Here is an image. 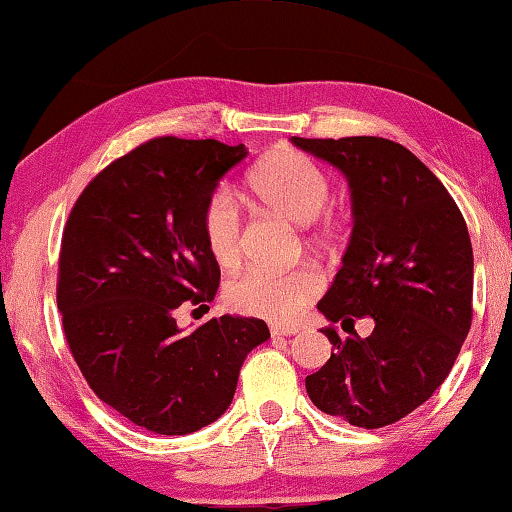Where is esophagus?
<instances>
[{"mask_svg": "<svg viewBox=\"0 0 512 512\" xmlns=\"http://www.w3.org/2000/svg\"><path fill=\"white\" fill-rule=\"evenodd\" d=\"M295 333H297L295 326H282V324L270 326V335H273V337H290V335H295Z\"/></svg>", "mask_w": 512, "mask_h": 512, "instance_id": "esophagus-1", "label": "esophagus"}]
</instances>
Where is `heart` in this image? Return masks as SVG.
<instances>
[{
	"label": "heart",
	"instance_id": "heart-1",
	"mask_svg": "<svg viewBox=\"0 0 512 512\" xmlns=\"http://www.w3.org/2000/svg\"><path fill=\"white\" fill-rule=\"evenodd\" d=\"M248 195L295 224L315 222L330 199V179L322 166L295 148H275L253 166L246 179ZM333 226L324 228L330 235ZM202 233L217 266L235 268L244 250V215L239 197L228 186H219L208 197L202 213ZM322 279L313 268L279 270L250 266L226 286V302L239 313L264 319L295 317L313 299Z\"/></svg>",
	"mask_w": 512,
	"mask_h": 512
}]
</instances>
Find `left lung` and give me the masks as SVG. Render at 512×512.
Returning a JSON list of instances; mask_svg holds the SVG:
<instances>
[{"mask_svg": "<svg viewBox=\"0 0 512 512\" xmlns=\"http://www.w3.org/2000/svg\"><path fill=\"white\" fill-rule=\"evenodd\" d=\"M344 173L353 233L317 310L333 344L306 377L310 402L359 428H382L444 384L473 322V246L444 184L402 144L384 137L290 139ZM370 316L359 338L354 319Z\"/></svg>", "mask_w": 512, "mask_h": 512, "instance_id": "obj_1", "label": "left lung"}]
</instances>
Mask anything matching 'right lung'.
Listing matches in <instances>:
<instances>
[{
    "label": "right lung",
    "instance_id": "1",
    "mask_svg": "<svg viewBox=\"0 0 512 512\" xmlns=\"http://www.w3.org/2000/svg\"><path fill=\"white\" fill-rule=\"evenodd\" d=\"M244 144L155 137L106 166L79 195L62 237L57 308L88 386L159 435L213 424L239 368L270 337L264 319L222 315L182 333L175 310L215 297L202 213Z\"/></svg>",
    "mask_w": 512,
    "mask_h": 512
}]
</instances>
